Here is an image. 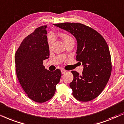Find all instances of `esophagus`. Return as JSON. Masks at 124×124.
Instances as JSON below:
<instances>
[{
  "label": "esophagus",
  "mask_w": 124,
  "mask_h": 124,
  "mask_svg": "<svg viewBox=\"0 0 124 124\" xmlns=\"http://www.w3.org/2000/svg\"><path fill=\"white\" fill-rule=\"evenodd\" d=\"M66 72V70H65V69H61V72H62V74H65Z\"/></svg>",
  "instance_id": "esophagus-1"
}]
</instances>
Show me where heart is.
<instances>
[{"label":"heart","mask_w":124,"mask_h":124,"mask_svg":"<svg viewBox=\"0 0 124 124\" xmlns=\"http://www.w3.org/2000/svg\"><path fill=\"white\" fill-rule=\"evenodd\" d=\"M60 37L61 39H62V40H63L64 43H65V44L69 42H74L73 38L68 34L61 33L60 34ZM54 37L52 35H49L48 36V39H47V44H48V46L49 47H52L53 43L54 42Z\"/></svg>","instance_id":"heart-1"}]
</instances>
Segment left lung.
Masks as SVG:
<instances>
[{
  "mask_svg": "<svg viewBox=\"0 0 124 124\" xmlns=\"http://www.w3.org/2000/svg\"><path fill=\"white\" fill-rule=\"evenodd\" d=\"M54 25L70 33L77 41L76 59L82 62L83 70L81 75L72 71V95L81 101L94 99L104 89L111 74V57L106 41L97 31L80 23Z\"/></svg>",
  "mask_w": 124,
  "mask_h": 124,
  "instance_id": "left-lung-1",
  "label": "left lung"
}]
</instances>
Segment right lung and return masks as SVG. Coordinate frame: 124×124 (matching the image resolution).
Listing matches in <instances>:
<instances>
[{
  "mask_svg": "<svg viewBox=\"0 0 124 124\" xmlns=\"http://www.w3.org/2000/svg\"><path fill=\"white\" fill-rule=\"evenodd\" d=\"M46 27L40 26L25 38L15 57L18 80L28 96L37 103L53 96L61 77L60 70L50 71L43 66L50 54Z\"/></svg>",
  "mask_w": 124,
  "mask_h": 124,
  "instance_id": "right-lung-1",
  "label": "right lung"
}]
</instances>
